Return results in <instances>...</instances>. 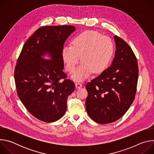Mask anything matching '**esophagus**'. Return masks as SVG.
I'll use <instances>...</instances> for the list:
<instances>
[{
  "label": "esophagus",
  "instance_id": "34e87169",
  "mask_svg": "<svg viewBox=\"0 0 154 154\" xmlns=\"http://www.w3.org/2000/svg\"><path fill=\"white\" fill-rule=\"evenodd\" d=\"M75 85L76 88H78V89L80 88H82V84L80 83H75Z\"/></svg>",
  "mask_w": 154,
  "mask_h": 154
}]
</instances>
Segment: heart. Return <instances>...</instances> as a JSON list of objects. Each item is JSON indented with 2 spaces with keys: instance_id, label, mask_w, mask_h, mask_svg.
<instances>
[{
  "instance_id": "b5f03b06",
  "label": "heart",
  "mask_w": 154,
  "mask_h": 154,
  "mask_svg": "<svg viewBox=\"0 0 154 154\" xmlns=\"http://www.w3.org/2000/svg\"><path fill=\"white\" fill-rule=\"evenodd\" d=\"M114 44L106 36L95 31H85L74 38L72 45L63 47L61 57L66 69L73 72L80 57L82 61L74 74L73 80L82 82L91 74H100L110 64L113 55Z\"/></svg>"
}]
</instances>
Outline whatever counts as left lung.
I'll return each instance as SVG.
<instances>
[{
	"label": "left lung",
	"instance_id": "8db88e82",
	"mask_svg": "<svg viewBox=\"0 0 154 154\" xmlns=\"http://www.w3.org/2000/svg\"><path fill=\"white\" fill-rule=\"evenodd\" d=\"M116 52L110 66L85 85L86 109L96 122L104 124L120 119L135 97L138 61L132 49L115 35Z\"/></svg>",
	"mask_w": 154,
	"mask_h": 154
}]
</instances>
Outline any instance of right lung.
Instances as JSON below:
<instances>
[{
  "instance_id": "1",
  "label": "right lung",
  "mask_w": 154,
  "mask_h": 154,
  "mask_svg": "<svg viewBox=\"0 0 154 154\" xmlns=\"http://www.w3.org/2000/svg\"><path fill=\"white\" fill-rule=\"evenodd\" d=\"M75 30L72 26L40 27L25 42L17 59L14 74L17 95L40 121L60 119L66 111L68 97L75 90L74 83L63 71L61 57L66 40ZM46 54L51 59L42 58Z\"/></svg>"
}]
</instances>
